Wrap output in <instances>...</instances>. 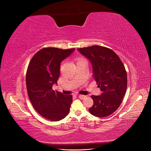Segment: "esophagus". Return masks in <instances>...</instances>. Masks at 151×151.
I'll return each instance as SVG.
<instances>
[{"instance_id":"obj_1","label":"esophagus","mask_w":151,"mask_h":151,"mask_svg":"<svg viewBox=\"0 0 151 151\" xmlns=\"http://www.w3.org/2000/svg\"><path fill=\"white\" fill-rule=\"evenodd\" d=\"M78 97H79V98H80L81 99H84V98H86V96H84V95H79Z\"/></svg>"}]
</instances>
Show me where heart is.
Masks as SVG:
<instances>
[{
	"label": "heart",
	"mask_w": 151,
	"mask_h": 151,
	"mask_svg": "<svg viewBox=\"0 0 151 151\" xmlns=\"http://www.w3.org/2000/svg\"><path fill=\"white\" fill-rule=\"evenodd\" d=\"M78 62H86V60L84 58H80Z\"/></svg>",
	"instance_id": "obj_1"
}]
</instances>
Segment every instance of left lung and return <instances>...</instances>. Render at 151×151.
Listing matches in <instances>:
<instances>
[{
    "instance_id": "left-lung-1",
    "label": "left lung",
    "mask_w": 151,
    "mask_h": 151,
    "mask_svg": "<svg viewBox=\"0 0 151 151\" xmlns=\"http://www.w3.org/2000/svg\"><path fill=\"white\" fill-rule=\"evenodd\" d=\"M77 50L90 61L93 77L101 94L92 95L93 106L89 111L97 117L111 115L121 104L127 86V72L116 53L106 47L94 45Z\"/></svg>"
}]
</instances>
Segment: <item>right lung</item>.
I'll return each mask as SVG.
<instances>
[{
    "label": "right lung",
    "instance_id": "obj_1",
    "mask_svg": "<svg viewBox=\"0 0 151 151\" xmlns=\"http://www.w3.org/2000/svg\"><path fill=\"white\" fill-rule=\"evenodd\" d=\"M75 48H45L35 54L29 63L26 83L30 101L40 115L53 122L64 118L69 111L72 95L52 89L60 74V63Z\"/></svg>",
    "mask_w": 151,
    "mask_h": 151
}]
</instances>
